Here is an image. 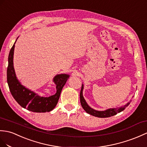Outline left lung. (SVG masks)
<instances>
[{
	"mask_svg": "<svg viewBox=\"0 0 147 147\" xmlns=\"http://www.w3.org/2000/svg\"><path fill=\"white\" fill-rule=\"evenodd\" d=\"M83 88H84V85L82 84V87L81 90L80 91V102L82 107L84 110V111L88 114H90L92 116H94V117H99V118H108L112 117V116H114L117 115L118 113H120L121 111H123L126 107H127L128 106L130 103L131 100L126 104L124 106H122L121 107L119 108H109L106 110L105 111H98L96 110H94L92 108H91L89 105H88L86 103V100H84L83 95Z\"/></svg>",
	"mask_w": 147,
	"mask_h": 147,
	"instance_id": "1",
	"label": "left lung"
}]
</instances>
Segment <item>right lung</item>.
Here are the masks:
<instances>
[{
  "label": "right lung",
  "mask_w": 147,
  "mask_h": 147,
  "mask_svg": "<svg viewBox=\"0 0 147 147\" xmlns=\"http://www.w3.org/2000/svg\"><path fill=\"white\" fill-rule=\"evenodd\" d=\"M16 42L10 51L8 57V67L7 70V80L10 91L15 100L24 108L37 113L49 112L56 107L60 96L61 91L69 75L67 74H57L53 78L56 84V93L49 97L40 96L38 94L24 86L18 80L13 67V52Z\"/></svg>",
  "instance_id": "add662e5"
}]
</instances>
